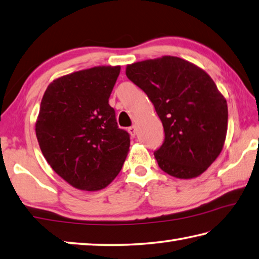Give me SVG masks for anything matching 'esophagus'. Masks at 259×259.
Masks as SVG:
<instances>
[{
  "label": "esophagus",
  "instance_id": "1",
  "mask_svg": "<svg viewBox=\"0 0 259 259\" xmlns=\"http://www.w3.org/2000/svg\"><path fill=\"white\" fill-rule=\"evenodd\" d=\"M128 132H130V134H131V135H132L133 138H135V135H137V132H138V128H137V126L133 125V126L128 127Z\"/></svg>",
  "mask_w": 259,
  "mask_h": 259
}]
</instances>
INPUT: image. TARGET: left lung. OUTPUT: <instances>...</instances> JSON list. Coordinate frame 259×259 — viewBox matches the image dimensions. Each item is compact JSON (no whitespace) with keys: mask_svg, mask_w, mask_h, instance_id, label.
I'll use <instances>...</instances> for the list:
<instances>
[{"mask_svg":"<svg viewBox=\"0 0 259 259\" xmlns=\"http://www.w3.org/2000/svg\"><path fill=\"white\" fill-rule=\"evenodd\" d=\"M126 76L148 95L164 126L165 140L155 151L160 168L178 179L202 174L228 132V103L210 76L170 56L128 65Z\"/></svg>","mask_w":259,"mask_h":259,"instance_id":"1","label":"left lung"}]
</instances>
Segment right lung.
Instances as JSON below:
<instances>
[{
  "instance_id": "1",
  "label": "right lung",
  "mask_w": 259,
  "mask_h": 259,
  "mask_svg": "<svg viewBox=\"0 0 259 259\" xmlns=\"http://www.w3.org/2000/svg\"><path fill=\"white\" fill-rule=\"evenodd\" d=\"M120 67L100 66L62 76L48 86L36 121L40 150L72 187L98 191L119 173L130 134L117 125L109 98Z\"/></svg>"
}]
</instances>
